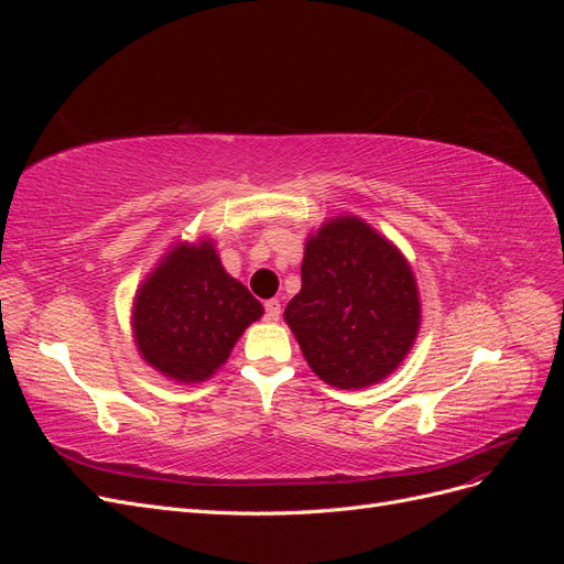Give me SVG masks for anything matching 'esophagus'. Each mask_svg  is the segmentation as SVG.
<instances>
[{"label":"esophagus","mask_w":564,"mask_h":564,"mask_svg":"<svg viewBox=\"0 0 564 564\" xmlns=\"http://www.w3.org/2000/svg\"><path fill=\"white\" fill-rule=\"evenodd\" d=\"M263 308H265V317H268L270 322H275V319H280V313H282V305H280V301H278V299H268V301L263 303Z\"/></svg>","instance_id":"obj_1"}]
</instances>
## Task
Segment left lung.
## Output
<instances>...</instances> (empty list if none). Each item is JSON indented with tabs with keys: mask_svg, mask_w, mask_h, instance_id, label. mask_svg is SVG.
Instances as JSON below:
<instances>
[{
	"mask_svg": "<svg viewBox=\"0 0 564 564\" xmlns=\"http://www.w3.org/2000/svg\"><path fill=\"white\" fill-rule=\"evenodd\" d=\"M284 319L322 381L344 390L377 383L419 332L412 268L365 220L334 218L305 245L301 292Z\"/></svg>",
	"mask_w": 564,
	"mask_h": 564,
	"instance_id": "left-lung-1",
	"label": "left lung"
}]
</instances>
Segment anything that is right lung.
I'll return each mask as SVG.
<instances>
[{
    "label": "right lung",
    "instance_id": "1",
    "mask_svg": "<svg viewBox=\"0 0 564 564\" xmlns=\"http://www.w3.org/2000/svg\"><path fill=\"white\" fill-rule=\"evenodd\" d=\"M263 305L232 280L214 245H178L143 282L133 305V336L143 360L164 377L197 383L228 360Z\"/></svg>",
    "mask_w": 564,
    "mask_h": 564
}]
</instances>
